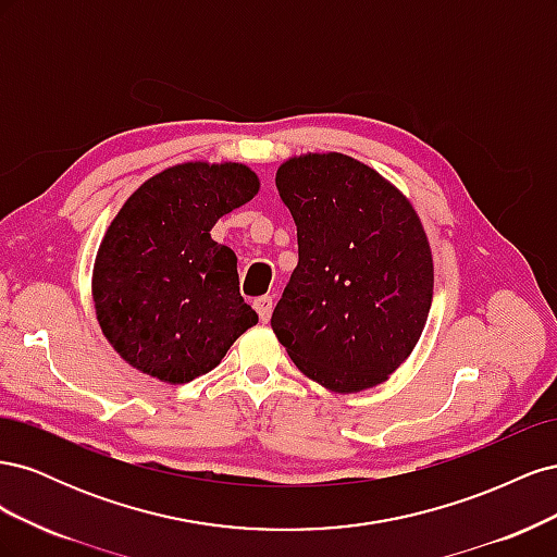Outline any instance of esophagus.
<instances>
[{"instance_id":"obj_1","label":"esophagus","mask_w":557,"mask_h":557,"mask_svg":"<svg viewBox=\"0 0 557 557\" xmlns=\"http://www.w3.org/2000/svg\"><path fill=\"white\" fill-rule=\"evenodd\" d=\"M252 307H256V311H258L262 323H269V318H272V307H274L272 297H267V295H264V297H258L256 301H252Z\"/></svg>"}]
</instances>
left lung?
I'll return each instance as SVG.
<instances>
[{
  "mask_svg": "<svg viewBox=\"0 0 557 557\" xmlns=\"http://www.w3.org/2000/svg\"><path fill=\"white\" fill-rule=\"evenodd\" d=\"M276 188L299 250L272 315L278 342L327 391L387 381L423 334L434 290L430 242L411 201L342 153L285 160Z\"/></svg>",
  "mask_w": 557,
  "mask_h": 557,
  "instance_id": "1",
  "label": "left lung"
}]
</instances>
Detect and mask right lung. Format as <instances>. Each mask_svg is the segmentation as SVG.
Listing matches in <instances>:
<instances>
[{"instance_id":"obj_1","label":"right lung","mask_w":557,"mask_h":557,"mask_svg":"<svg viewBox=\"0 0 557 557\" xmlns=\"http://www.w3.org/2000/svg\"><path fill=\"white\" fill-rule=\"evenodd\" d=\"M258 190L246 164L183 162L129 195L92 269L99 327L127 364L188 383L221 364L258 323L239 293L237 256L211 239L218 218Z\"/></svg>"}]
</instances>
